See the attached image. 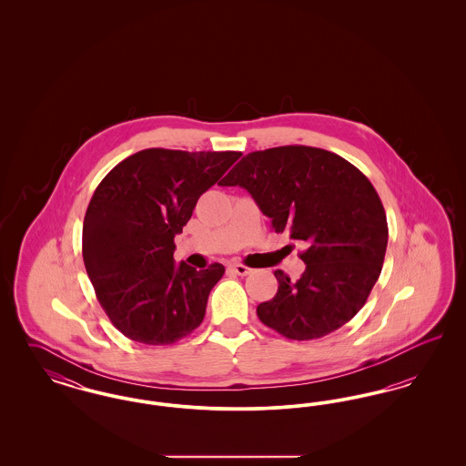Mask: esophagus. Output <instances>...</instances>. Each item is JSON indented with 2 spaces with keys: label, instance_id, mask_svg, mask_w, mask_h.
Here are the masks:
<instances>
[{
  "label": "esophagus",
  "instance_id": "34e87169",
  "mask_svg": "<svg viewBox=\"0 0 466 466\" xmlns=\"http://www.w3.org/2000/svg\"><path fill=\"white\" fill-rule=\"evenodd\" d=\"M228 268H230L232 272H236L238 276H248V274L251 272V268H249V267L243 266V264H230Z\"/></svg>",
  "mask_w": 466,
  "mask_h": 466
}]
</instances>
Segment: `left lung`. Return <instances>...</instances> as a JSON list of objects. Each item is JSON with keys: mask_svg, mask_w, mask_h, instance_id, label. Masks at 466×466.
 I'll return each mask as SVG.
<instances>
[{"mask_svg": "<svg viewBox=\"0 0 466 466\" xmlns=\"http://www.w3.org/2000/svg\"><path fill=\"white\" fill-rule=\"evenodd\" d=\"M222 187H243L276 232L306 244L300 279L276 270L278 293L257 308L287 339L335 332L367 302L380 274L388 223L376 188L346 158L312 147H278L244 156Z\"/></svg>", "mask_w": 466, "mask_h": 466, "instance_id": "left-lung-1", "label": "left lung"}]
</instances>
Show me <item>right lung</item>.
<instances>
[{
	"mask_svg": "<svg viewBox=\"0 0 466 466\" xmlns=\"http://www.w3.org/2000/svg\"><path fill=\"white\" fill-rule=\"evenodd\" d=\"M239 157L148 148L97 185L84 220V264L101 308L131 340L166 346L202 323L225 267L177 266L175 236Z\"/></svg>",
	"mask_w": 466,
	"mask_h": 466,
	"instance_id": "add662e5",
	"label": "right lung"
}]
</instances>
